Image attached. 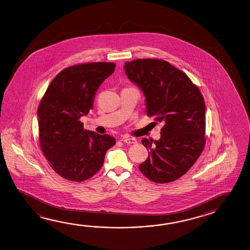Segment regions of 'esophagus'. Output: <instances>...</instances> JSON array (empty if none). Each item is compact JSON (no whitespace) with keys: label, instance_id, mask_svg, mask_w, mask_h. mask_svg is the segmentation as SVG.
<instances>
[{"label":"esophagus","instance_id":"obj_1","mask_svg":"<svg viewBox=\"0 0 250 250\" xmlns=\"http://www.w3.org/2000/svg\"><path fill=\"white\" fill-rule=\"evenodd\" d=\"M123 142H124L125 144H137V140L136 138H134V137H127V138H123L122 139Z\"/></svg>","mask_w":250,"mask_h":250}]
</instances>
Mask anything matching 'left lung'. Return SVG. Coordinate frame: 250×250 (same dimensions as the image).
<instances>
[{
  "instance_id": "8db88e82",
  "label": "left lung",
  "mask_w": 250,
  "mask_h": 250,
  "mask_svg": "<svg viewBox=\"0 0 250 250\" xmlns=\"http://www.w3.org/2000/svg\"><path fill=\"white\" fill-rule=\"evenodd\" d=\"M127 78L143 90L147 115L161 123V138L142 143L148 157L140 171L153 182H173L194 165L206 144V105L199 87L181 70L156 59L125 63Z\"/></svg>"
}]
</instances>
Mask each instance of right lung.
<instances>
[{"label": "right lung", "instance_id": "1", "mask_svg": "<svg viewBox=\"0 0 250 250\" xmlns=\"http://www.w3.org/2000/svg\"><path fill=\"white\" fill-rule=\"evenodd\" d=\"M115 63L93 62L65 68L53 79L38 106L39 144L56 173L82 182L97 173L115 144L109 135L84 129L81 116L93 109L98 88Z\"/></svg>", "mask_w": 250, "mask_h": 250}]
</instances>
